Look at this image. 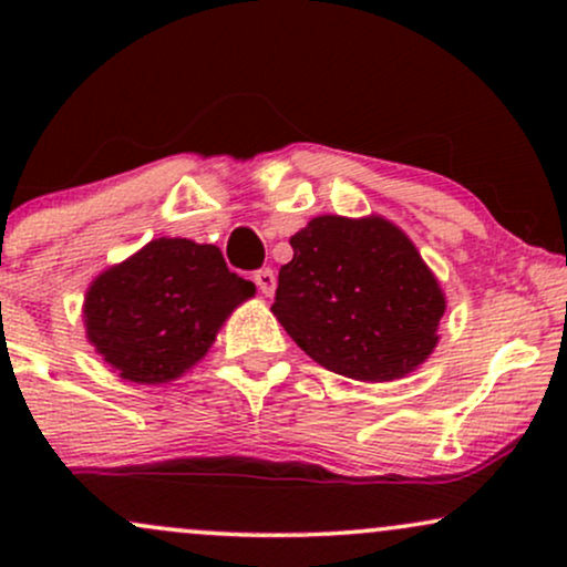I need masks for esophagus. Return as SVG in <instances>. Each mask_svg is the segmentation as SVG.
Wrapping results in <instances>:
<instances>
[{
    "label": "esophagus",
    "mask_w": 567,
    "mask_h": 567,
    "mask_svg": "<svg viewBox=\"0 0 567 567\" xmlns=\"http://www.w3.org/2000/svg\"><path fill=\"white\" fill-rule=\"evenodd\" d=\"M252 279H256L258 290H261L264 296H271V292H275V288H277V277H275V271H271V269H258L256 275H252Z\"/></svg>",
    "instance_id": "obj_1"
}]
</instances>
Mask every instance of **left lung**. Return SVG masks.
<instances>
[{
	"mask_svg": "<svg viewBox=\"0 0 567 567\" xmlns=\"http://www.w3.org/2000/svg\"><path fill=\"white\" fill-rule=\"evenodd\" d=\"M290 245L271 311L311 360L354 381H392L432 354L445 296L396 226L320 216Z\"/></svg>",
	"mask_w": 567,
	"mask_h": 567,
	"instance_id": "left-lung-1",
	"label": "left lung"
}]
</instances>
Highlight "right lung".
Returning <instances> with one entry per match:
<instances>
[{"instance_id": "right-lung-1", "label": "right lung", "mask_w": 567, "mask_h": 567, "mask_svg": "<svg viewBox=\"0 0 567 567\" xmlns=\"http://www.w3.org/2000/svg\"><path fill=\"white\" fill-rule=\"evenodd\" d=\"M256 285L229 271L216 245L154 239L103 271L84 298V328L122 379L165 383L205 357Z\"/></svg>"}]
</instances>
